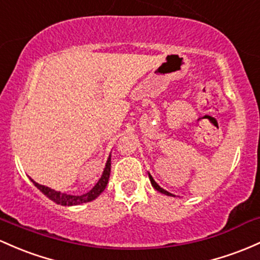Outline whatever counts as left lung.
<instances>
[{
    "instance_id": "obj_1",
    "label": "left lung",
    "mask_w": 260,
    "mask_h": 260,
    "mask_svg": "<svg viewBox=\"0 0 260 260\" xmlns=\"http://www.w3.org/2000/svg\"><path fill=\"white\" fill-rule=\"evenodd\" d=\"M148 175H149V180H150V182H152V186H153V187H154V189H155L156 191H159V192L164 193V195H168V196H172V195H173V193L168 192V191H167V190H164V189H162V187H160V186H159V185H158V184H156V182H155V180H154V179H153V176H152V175H150V174H148Z\"/></svg>"
}]
</instances>
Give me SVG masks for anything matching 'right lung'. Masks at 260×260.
Masks as SVG:
<instances>
[{
    "instance_id": "obj_1",
    "label": "right lung",
    "mask_w": 260,
    "mask_h": 260,
    "mask_svg": "<svg viewBox=\"0 0 260 260\" xmlns=\"http://www.w3.org/2000/svg\"><path fill=\"white\" fill-rule=\"evenodd\" d=\"M110 173H111V155L108 156L106 165H105L104 173H102L101 178H100L98 184L88 191V192L82 193V195H68V193L50 189V187L38 184V182L34 181L33 179L30 178L29 179L37 189L41 190L48 199L51 200L53 202H55V204L61 205V206H76V205H81V204H85V202L92 201V200H95L98 196L101 195L102 191L106 189L107 186L108 179H110Z\"/></svg>"
}]
</instances>
